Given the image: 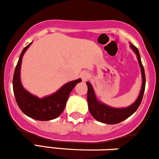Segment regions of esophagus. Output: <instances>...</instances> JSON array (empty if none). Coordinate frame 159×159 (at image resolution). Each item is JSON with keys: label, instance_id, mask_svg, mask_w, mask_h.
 <instances>
[{"label": "esophagus", "instance_id": "obj_1", "mask_svg": "<svg viewBox=\"0 0 159 159\" xmlns=\"http://www.w3.org/2000/svg\"><path fill=\"white\" fill-rule=\"evenodd\" d=\"M80 76H81L83 81L85 82V81H87L88 79H89V73L86 72V71H83V72H82L81 74H80Z\"/></svg>", "mask_w": 159, "mask_h": 159}]
</instances>
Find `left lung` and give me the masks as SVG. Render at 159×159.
Returning <instances> with one entry per match:
<instances>
[{
	"label": "left lung",
	"mask_w": 159,
	"mask_h": 159,
	"mask_svg": "<svg viewBox=\"0 0 159 159\" xmlns=\"http://www.w3.org/2000/svg\"><path fill=\"white\" fill-rule=\"evenodd\" d=\"M130 48L133 50L139 60V66L141 68V77H142V85L140 91V94L137 100L129 106L126 108H114L109 106L102 102L99 101L95 94L94 90L91 84L89 82H86L88 86L87 100L89 109L91 115L98 121L107 124H116L126 120L129 117L131 116L135 112L136 110L139 107L141 100L143 99V93L145 90L146 85V78H145L144 68L141 63V57L138 48L130 43Z\"/></svg>",
	"instance_id": "obj_1"
}]
</instances>
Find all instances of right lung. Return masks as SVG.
<instances>
[{
	"mask_svg": "<svg viewBox=\"0 0 159 159\" xmlns=\"http://www.w3.org/2000/svg\"><path fill=\"white\" fill-rule=\"evenodd\" d=\"M33 43L24 48L15 69L12 85L17 104L24 114L38 120H50L57 118L64 111L69 95L77 83L82 80L68 82L53 94L42 98L32 94L23 87L20 81V66L24 53Z\"/></svg>",
	"mask_w": 159,
	"mask_h": 159,
	"instance_id": "add662e5",
	"label": "right lung"
}]
</instances>
